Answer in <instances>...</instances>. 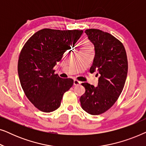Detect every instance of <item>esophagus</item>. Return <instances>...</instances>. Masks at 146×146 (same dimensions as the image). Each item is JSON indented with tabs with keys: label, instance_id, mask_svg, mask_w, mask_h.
Segmentation results:
<instances>
[{
	"label": "esophagus",
	"instance_id": "obj_1",
	"mask_svg": "<svg viewBox=\"0 0 146 146\" xmlns=\"http://www.w3.org/2000/svg\"><path fill=\"white\" fill-rule=\"evenodd\" d=\"M81 84L80 82H79L78 80H74V86H78V85H80Z\"/></svg>",
	"mask_w": 146,
	"mask_h": 146
}]
</instances>
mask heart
Listing matches in <instances>:
<instances>
[{"mask_svg":"<svg viewBox=\"0 0 146 146\" xmlns=\"http://www.w3.org/2000/svg\"><path fill=\"white\" fill-rule=\"evenodd\" d=\"M92 49V46L91 44L88 42H84L82 44V50H87Z\"/></svg>","mask_w":146,"mask_h":146,"instance_id":"1","label":"heart"}]
</instances>
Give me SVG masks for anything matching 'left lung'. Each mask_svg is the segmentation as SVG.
Returning <instances> with one entry per match:
<instances>
[{"instance_id": "8db88e82", "label": "left lung", "mask_w": 146, "mask_h": 146, "mask_svg": "<svg viewBox=\"0 0 146 146\" xmlns=\"http://www.w3.org/2000/svg\"><path fill=\"white\" fill-rule=\"evenodd\" d=\"M85 33L95 50L90 72H97L100 78L97 87L82 84L86 92L80 101L87 113L99 115L114 104L123 90L128 68L126 52L122 43L110 34L94 29L86 30Z\"/></svg>"}]
</instances>
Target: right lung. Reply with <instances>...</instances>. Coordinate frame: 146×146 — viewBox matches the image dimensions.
<instances>
[{"instance_id": "add662e5", "label": "right lung", "mask_w": 146, "mask_h": 146, "mask_svg": "<svg viewBox=\"0 0 146 146\" xmlns=\"http://www.w3.org/2000/svg\"><path fill=\"white\" fill-rule=\"evenodd\" d=\"M82 33L44 29L34 34L23 46L18 62L20 82L28 99L39 110H57L64 94L72 86V79L61 78L53 68Z\"/></svg>"}]
</instances>
